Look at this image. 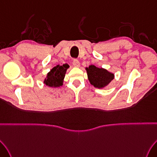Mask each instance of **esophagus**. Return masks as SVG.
Returning a JSON list of instances; mask_svg holds the SVG:
<instances>
[{
    "mask_svg": "<svg viewBox=\"0 0 157 157\" xmlns=\"http://www.w3.org/2000/svg\"><path fill=\"white\" fill-rule=\"evenodd\" d=\"M73 65L75 67H79V66H80V63H79V62L78 60L75 59L73 62Z\"/></svg>",
    "mask_w": 157,
    "mask_h": 157,
    "instance_id": "34e87169",
    "label": "esophagus"
}]
</instances>
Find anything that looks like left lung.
Here are the masks:
<instances>
[{"label": "left lung", "instance_id": "obj_1", "mask_svg": "<svg viewBox=\"0 0 157 157\" xmlns=\"http://www.w3.org/2000/svg\"><path fill=\"white\" fill-rule=\"evenodd\" d=\"M85 69L86 70L88 79L90 84L99 89L105 88L114 78V74L113 73L109 72L105 69L99 68L93 64L86 67Z\"/></svg>", "mask_w": 157, "mask_h": 157}]
</instances>
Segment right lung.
<instances>
[{"label":"right lung","instance_id":"add662e5","mask_svg":"<svg viewBox=\"0 0 157 157\" xmlns=\"http://www.w3.org/2000/svg\"><path fill=\"white\" fill-rule=\"evenodd\" d=\"M69 66L64 64L63 65L58 64L52 68L47 73L44 80V84L51 88H58L63 85L64 79Z\"/></svg>","mask_w":157,"mask_h":157}]
</instances>
